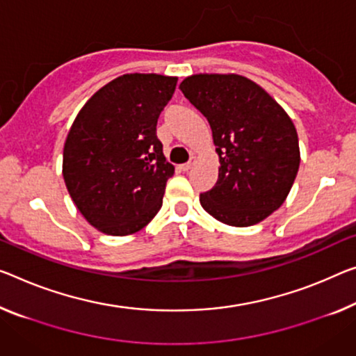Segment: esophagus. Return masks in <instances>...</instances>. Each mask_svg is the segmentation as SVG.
I'll list each match as a JSON object with an SVG mask.
<instances>
[{
	"instance_id": "esophagus-1",
	"label": "esophagus",
	"mask_w": 356,
	"mask_h": 356,
	"mask_svg": "<svg viewBox=\"0 0 356 356\" xmlns=\"http://www.w3.org/2000/svg\"><path fill=\"white\" fill-rule=\"evenodd\" d=\"M195 162H197V159H195V157L193 156V157H191V161H189V162H186V163H183V165H179V168H181L183 172H188V170H191V168L194 167V163H195Z\"/></svg>"
}]
</instances>
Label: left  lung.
Instances as JSON below:
<instances>
[{
  "label": "left lung",
  "instance_id": "1",
  "mask_svg": "<svg viewBox=\"0 0 356 356\" xmlns=\"http://www.w3.org/2000/svg\"><path fill=\"white\" fill-rule=\"evenodd\" d=\"M179 89L204 114L220 156L207 213L227 226L258 224L282 207L300 162L296 127L273 98L240 74H193Z\"/></svg>",
  "mask_w": 356,
  "mask_h": 356
}]
</instances>
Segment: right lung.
I'll list each match as a JSON object with an SVG mask.
<instances>
[{"mask_svg":"<svg viewBox=\"0 0 356 356\" xmlns=\"http://www.w3.org/2000/svg\"><path fill=\"white\" fill-rule=\"evenodd\" d=\"M178 78L130 73L97 90L71 125L63 179L87 222L108 235L135 234L162 207L175 167L156 135Z\"/></svg>","mask_w":356,"mask_h":356,"instance_id":"add662e5","label":"right lung"}]
</instances>
